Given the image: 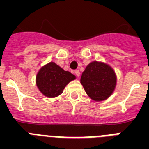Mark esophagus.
Instances as JSON below:
<instances>
[{
	"label": "esophagus",
	"mask_w": 149,
	"mask_h": 149,
	"mask_svg": "<svg viewBox=\"0 0 149 149\" xmlns=\"http://www.w3.org/2000/svg\"><path fill=\"white\" fill-rule=\"evenodd\" d=\"M75 75L77 76V77H79L80 76V72H79V70H75Z\"/></svg>",
	"instance_id": "1"
}]
</instances>
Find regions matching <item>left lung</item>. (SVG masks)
I'll return each instance as SVG.
<instances>
[{"label":"left lung","instance_id":"obj_1","mask_svg":"<svg viewBox=\"0 0 149 149\" xmlns=\"http://www.w3.org/2000/svg\"><path fill=\"white\" fill-rule=\"evenodd\" d=\"M80 83L90 98L95 101H103L113 93L117 76L111 65L93 61L89 63L83 72Z\"/></svg>","mask_w":149,"mask_h":149}]
</instances>
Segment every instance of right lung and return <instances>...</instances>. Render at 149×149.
<instances>
[{"label":"right lung","mask_w":149,"mask_h":149,"mask_svg":"<svg viewBox=\"0 0 149 149\" xmlns=\"http://www.w3.org/2000/svg\"><path fill=\"white\" fill-rule=\"evenodd\" d=\"M76 79L69 71H65L54 62H50L38 70L36 75V85L46 97L54 98L63 93L65 86Z\"/></svg>","instance_id":"right-lung-1"}]
</instances>
